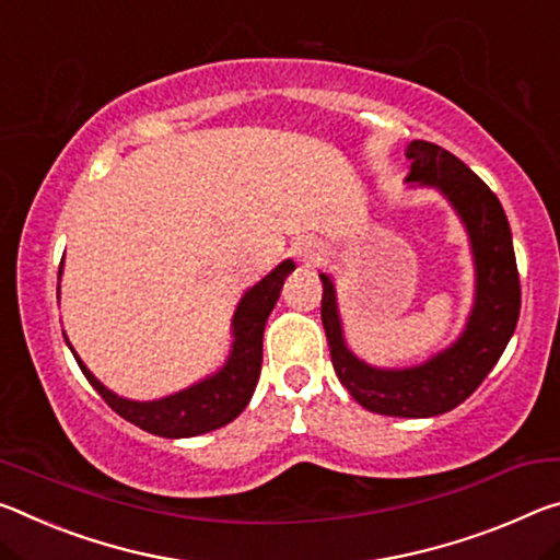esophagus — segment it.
<instances>
[{"mask_svg": "<svg viewBox=\"0 0 560 560\" xmlns=\"http://www.w3.org/2000/svg\"><path fill=\"white\" fill-rule=\"evenodd\" d=\"M291 252H294L296 259L304 264H314V261H318V256H322V248H318V244L308 242V238H301V242L291 246Z\"/></svg>", "mask_w": 560, "mask_h": 560, "instance_id": "1", "label": "esophagus"}]
</instances>
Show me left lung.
I'll return each instance as SVG.
<instances>
[{
    "mask_svg": "<svg viewBox=\"0 0 560 560\" xmlns=\"http://www.w3.org/2000/svg\"><path fill=\"white\" fill-rule=\"evenodd\" d=\"M406 159L411 162L406 182L439 189L456 209L471 238L476 296L464 334L419 366H369L353 357L343 341L334 281L328 273H318L324 283L322 322L336 376L366 411L429 419L464 404L501 359L518 324L521 283L511 226L499 197L458 156L431 141H411L406 147Z\"/></svg>",
    "mask_w": 560,
    "mask_h": 560,
    "instance_id": "1",
    "label": "left lung"
}]
</instances>
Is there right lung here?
I'll return each mask as SVG.
<instances>
[{"instance_id": "right-lung-1", "label": "right lung", "mask_w": 560, "mask_h": 560, "mask_svg": "<svg viewBox=\"0 0 560 560\" xmlns=\"http://www.w3.org/2000/svg\"><path fill=\"white\" fill-rule=\"evenodd\" d=\"M294 271V261H281L269 277H264L256 287H252L238 301L234 322H232V351L224 366L214 376L199 381L179 394L156 398V401H129L112 394L109 388L94 378L92 371L84 366V361L74 359L86 376L94 392L100 394L121 419L139 425L154 436L164 439H189L199 433L214 431L234 421L244 411L246 404L252 401L256 381L261 374V343H264V326L269 318L271 308L277 306L283 279ZM61 273V271H59Z\"/></svg>"}]
</instances>
